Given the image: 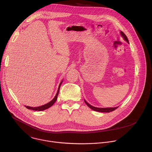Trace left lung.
I'll return each mask as SVG.
<instances>
[{
	"label": "left lung",
	"instance_id": "8db88e82",
	"mask_svg": "<svg viewBox=\"0 0 152 152\" xmlns=\"http://www.w3.org/2000/svg\"><path fill=\"white\" fill-rule=\"evenodd\" d=\"M121 35L122 36V37L124 38V39L127 42L129 43V40H128V39L127 37V36L125 35V34L121 31ZM85 103L87 104V106L90 107L91 109H92L93 110H95V111H97V112H112L113 110H115V109H116L118 107H107V108H99V107H94L91 105H90L88 103H87L86 102V100H85Z\"/></svg>",
	"mask_w": 152,
	"mask_h": 152
}]
</instances>
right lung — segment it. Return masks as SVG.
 I'll list each match as a JSON object with an SVG mask.
<instances>
[{
    "mask_svg": "<svg viewBox=\"0 0 152 152\" xmlns=\"http://www.w3.org/2000/svg\"><path fill=\"white\" fill-rule=\"evenodd\" d=\"M62 81H61V83H60V85H59V86H58V91H57V92L56 96H54V98L51 101H50V102H49L48 103H47V104H45V105H43V106H39V107H30V106H25V107H26L27 109H31V110H36V111H37V110H38V111H42V110H46V109L49 108L50 106H52L55 103V102H56V100H57V96H58V93H59V90H60V85H61Z\"/></svg>",
    "mask_w": 152,
    "mask_h": 152,
    "instance_id": "1",
    "label": "right lung"
}]
</instances>
